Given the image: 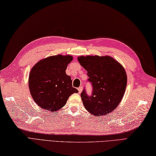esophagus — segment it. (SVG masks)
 <instances>
[{"label": "esophagus", "mask_w": 156, "mask_h": 156, "mask_svg": "<svg viewBox=\"0 0 156 156\" xmlns=\"http://www.w3.org/2000/svg\"><path fill=\"white\" fill-rule=\"evenodd\" d=\"M78 90L79 93H80V92L82 91V87H79V88H78Z\"/></svg>", "instance_id": "esophagus-1"}]
</instances>
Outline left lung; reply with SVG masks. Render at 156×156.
Wrapping results in <instances>:
<instances>
[{
  "label": "left lung",
  "mask_w": 156,
  "mask_h": 156,
  "mask_svg": "<svg viewBox=\"0 0 156 156\" xmlns=\"http://www.w3.org/2000/svg\"><path fill=\"white\" fill-rule=\"evenodd\" d=\"M92 84L90 97L85 89L80 94L85 108L95 117L108 115L117 107L125 94L127 76L124 68L111 56H79Z\"/></svg>",
  "instance_id": "left-lung-1"
}]
</instances>
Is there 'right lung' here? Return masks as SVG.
I'll return each instance as SVG.
<instances>
[{"mask_svg": "<svg viewBox=\"0 0 156 156\" xmlns=\"http://www.w3.org/2000/svg\"><path fill=\"white\" fill-rule=\"evenodd\" d=\"M70 55L49 56L38 62L29 73V88L35 102L51 112L66 104L69 96L77 93L72 87L71 77L66 74Z\"/></svg>", "mask_w": 156, "mask_h": 156, "instance_id": "right-lung-1", "label": "right lung"}]
</instances>
